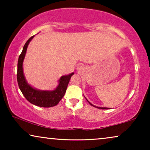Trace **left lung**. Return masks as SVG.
I'll return each mask as SVG.
<instances>
[{
    "mask_svg": "<svg viewBox=\"0 0 150 150\" xmlns=\"http://www.w3.org/2000/svg\"><path fill=\"white\" fill-rule=\"evenodd\" d=\"M88 102H89V101H88ZM89 103L90 104H91V106H94V107H96V108H100V109H108V108H106V107H98V106H93V104H91V103H90L89 102Z\"/></svg>",
    "mask_w": 150,
    "mask_h": 150,
    "instance_id": "8db88e82",
    "label": "left lung"
}]
</instances>
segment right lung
I'll return each mask as SVG.
<instances>
[{
  "mask_svg": "<svg viewBox=\"0 0 150 150\" xmlns=\"http://www.w3.org/2000/svg\"><path fill=\"white\" fill-rule=\"evenodd\" d=\"M33 37L34 36H32L31 38H30L26 42L23 47V50L19 56L17 71L18 84L22 94L30 103L34 105L41 106V107H52L58 104L60 100L64 96L69 80L74 73L61 76L59 79V86L54 91H40V90L34 89L28 85L26 83L25 77L24 76L22 63H23L28 45L33 38Z\"/></svg>",
  "mask_w": 150,
  "mask_h": 150,
  "instance_id": "1",
  "label": "right lung"
}]
</instances>
